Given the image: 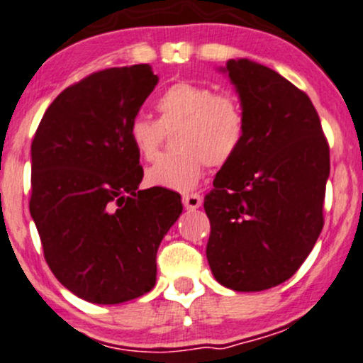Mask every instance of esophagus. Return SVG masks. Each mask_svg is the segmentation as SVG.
<instances>
[{
	"instance_id": "obj_1",
	"label": "esophagus",
	"mask_w": 363,
	"mask_h": 363,
	"mask_svg": "<svg viewBox=\"0 0 363 363\" xmlns=\"http://www.w3.org/2000/svg\"><path fill=\"white\" fill-rule=\"evenodd\" d=\"M183 206H185L186 209H199L202 206V196H199V194H186V196H183Z\"/></svg>"
}]
</instances>
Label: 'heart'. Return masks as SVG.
I'll list each match as a JSON object with an SVG mask.
<instances>
[{
  "label": "heart",
  "mask_w": 363,
  "mask_h": 363,
  "mask_svg": "<svg viewBox=\"0 0 363 363\" xmlns=\"http://www.w3.org/2000/svg\"><path fill=\"white\" fill-rule=\"evenodd\" d=\"M159 119L136 114L128 124V138L143 159L155 157L167 131H177V152L162 154L147 169V183L161 189L189 192L196 189L204 164H228L242 149L247 116L233 93H216L211 86L178 81L155 100Z\"/></svg>",
  "instance_id": "heart-1"
}]
</instances>
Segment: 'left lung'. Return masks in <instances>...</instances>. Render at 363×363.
<instances>
[{
  "label": "left lung",
  "instance_id": "8db88e82",
  "mask_svg": "<svg viewBox=\"0 0 363 363\" xmlns=\"http://www.w3.org/2000/svg\"><path fill=\"white\" fill-rule=\"evenodd\" d=\"M227 72L247 136L204 199L206 256L225 287L264 291L291 279L320 235L329 143L311 100L286 77L247 58L228 60Z\"/></svg>",
  "mask_w": 363,
  "mask_h": 363
}]
</instances>
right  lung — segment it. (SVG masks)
Listing matches in <instances>:
<instances>
[{
    "mask_svg": "<svg viewBox=\"0 0 363 363\" xmlns=\"http://www.w3.org/2000/svg\"><path fill=\"white\" fill-rule=\"evenodd\" d=\"M149 64L93 72L46 108L30 145L29 209L58 282L81 299L118 305L155 286L157 249L182 197L138 190L128 124L157 84Z\"/></svg>",
    "mask_w": 363,
    "mask_h": 363,
    "instance_id": "obj_1",
    "label": "right lung"
}]
</instances>
